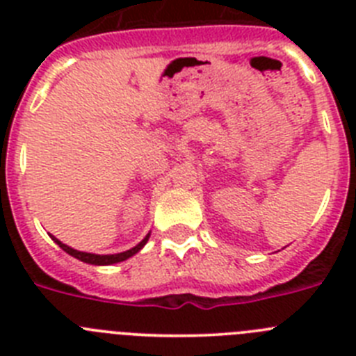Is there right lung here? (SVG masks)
Instances as JSON below:
<instances>
[{"instance_id": "right-lung-1", "label": "right lung", "mask_w": 356, "mask_h": 356, "mask_svg": "<svg viewBox=\"0 0 356 356\" xmlns=\"http://www.w3.org/2000/svg\"><path fill=\"white\" fill-rule=\"evenodd\" d=\"M147 238H149V235H146L144 237L143 242H139L137 246L131 248V250L124 251V253H118V254H94V253H83V251H76V250H72V248L65 246V244H62L58 238L53 237V241L58 244V246L62 248V250L65 251V253H69L71 257H74V259L81 260V262H87V264H94V266H110V264H118V262H122V260H127L130 259V257H134L137 251L140 250V248L144 246L147 242Z\"/></svg>"}]
</instances>
